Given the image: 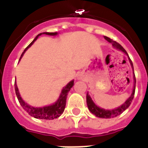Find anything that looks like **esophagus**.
Here are the masks:
<instances>
[{"mask_svg": "<svg viewBox=\"0 0 148 148\" xmlns=\"http://www.w3.org/2000/svg\"><path fill=\"white\" fill-rule=\"evenodd\" d=\"M77 79H82V76H81V75H78Z\"/></svg>", "mask_w": 148, "mask_h": 148, "instance_id": "34e87169", "label": "esophagus"}]
</instances>
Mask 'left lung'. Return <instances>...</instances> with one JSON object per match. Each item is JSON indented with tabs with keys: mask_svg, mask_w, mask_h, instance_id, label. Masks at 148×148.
<instances>
[{
	"mask_svg": "<svg viewBox=\"0 0 148 148\" xmlns=\"http://www.w3.org/2000/svg\"><path fill=\"white\" fill-rule=\"evenodd\" d=\"M106 40H107L109 42H111L113 48L119 50V51H122L123 53L125 54L127 56H128V61L130 62V64L132 66L133 70V79H134V86H133L132 93L131 94V96L128 97V99H126V101L122 105H121L119 107L116 108V109H103V108H100L99 106H97L94 103V102L92 100L90 96L89 95V93L87 92L86 93V104H87V106H88L89 110L90 111L91 113H93V115L97 116V117L102 118V119H110V118H114L116 116H119L120 114L122 113L125 110V109H128L129 107V106L131 105V103L132 102V99L134 98V92H135V84H136V79H135V75H134V67H133V64L132 60L130 59V58L128 56L127 51L124 49V48L122 46V45L119 44L118 42H116V41L112 40L111 39H109V37L104 36Z\"/></svg>",
	"mask_w": 148,
	"mask_h": 148,
	"instance_id": "8db88e82",
	"label": "left lung"
}]
</instances>
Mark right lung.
I'll return each instance as SVG.
<instances>
[{"label": "right lung", "mask_w": 148, "mask_h": 148, "mask_svg": "<svg viewBox=\"0 0 148 148\" xmlns=\"http://www.w3.org/2000/svg\"><path fill=\"white\" fill-rule=\"evenodd\" d=\"M42 34L49 35V36H56L58 35V32H42V33H39L34 40L32 41V42L26 47L23 54L21 55L20 60L21 59V58L23 57V54L26 52L27 49L31 46V45L34 43V42L38 39V37L41 36ZM74 86V80L70 81L68 84L66 85L64 87H63L62 92L60 93V96L58 97V99L55 103L49 106H43V107H33L32 106H29V104L24 101L22 99V97L20 96L18 87L16 86V84L15 82V91L16 95L17 97V99L20 102V105L22 106V107L26 111V112H28L31 116L36 118V119H57L59 117L62 113H63L64 108L66 106V99H67V97H68V92L70 91L72 86Z\"/></svg>", "instance_id": "1"}]
</instances>
